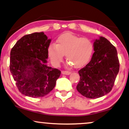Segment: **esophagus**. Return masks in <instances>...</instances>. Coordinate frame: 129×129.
Returning a JSON list of instances; mask_svg holds the SVG:
<instances>
[{"instance_id": "1", "label": "esophagus", "mask_w": 129, "mask_h": 129, "mask_svg": "<svg viewBox=\"0 0 129 129\" xmlns=\"http://www.w3.org/2000/svg\"><path fill=\"white\" fill-rule=\"evenodd\" d=\"M61 73H62V74H63V75H69L71 74V72H69V71H61Z\"/></svg>"}]
</instances>
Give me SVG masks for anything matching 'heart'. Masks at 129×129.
<instances>
[{
    "instance_id": "b5f03b06",
    "label": "heart",
    "mask_w": 129,
    "mask_h": 129,
    "mask_svg": "<svg viewBox=\"0 0 129 129\" xmlns=\"http://www.w3.org/2000/svg\"><path fill=\"white\" fill-rule=\"evenodd\" d=\"M93 52V45L91 40L69 33L60 36L56 45L51 44L48 48V56L53 64H59L65 54L68 64L76 68L89 62Z\"/></svg>"
}]
</instances>
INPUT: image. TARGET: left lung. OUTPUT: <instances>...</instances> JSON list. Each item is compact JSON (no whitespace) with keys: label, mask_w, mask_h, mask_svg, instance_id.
Listing matches in <instances>:
<instances>
[{"label":"left lung","mask_w":129,"mask_h":129,"mask_svg":"<svg viewBox=\"0 0 129 129\" xmlns=\"http://www.w3.org/2000/svg\"><path fill=\"white\" fill-rule=\"evenodd\" d=\"M94 53L91 61L79 70V92L88 98H97L111 91L119 72L120 64L116 47L103 37L95 40Z\"/></svg>","instance_id":"1"}]
</instances>
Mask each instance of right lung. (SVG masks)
<instances>
[{"mask_svg":"<svg viewBox=\"0 0 129 129\" xmlns=\"http://www.w3.org/2000/svg\"><path fill=\"white\" fill-rule=\"evenodd\" d=\"M43 32L22 37L10 54V71L20 92L33 98L43 97L56 85L60 71L47 66L51 42Z\"/></svg>","mask_w":129,"mask_h":129,"instance_id":"add662e5","label":"right lung"}]
</instances>
